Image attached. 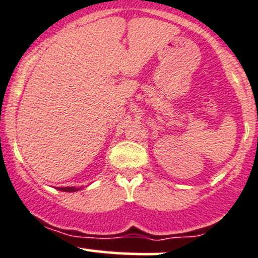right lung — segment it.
Instances as JSON below:
<instances>
[{
  "mask_svg": "<svg viewBox=\"0 0 258 258\" xmlns=\"http://www.w3.org/2000/svg\"><path fill=\"white\" fill-rule=\"evenodd\" d=\"M57 189L62 190V192H78V190L81 189V187H61L57 188Z\"/></svg>",
  "mask_w": 258,
  "mask_h": 258,
  "instance_id": "right-lung-1",
  "label": "right lung"
}]
</instances>
